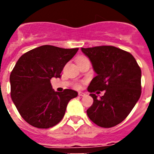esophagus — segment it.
Returning <instances> with one entry per match:
<instances>
[{
	"label": "esophagus",
	"instance_id": "1",
	"mask_svg": "<svg viewBox=\"0 0 154 154\" xmlns=\"http://www.w3.org/2000/svg\"><path fill=\"white\" fill-rule=\"evenodd\" d=\"M79 96H85V94L84 93V92H79Z\"/></svg>",
	"mask_w": 154,
	"mask_h": 154
}]
</instances>
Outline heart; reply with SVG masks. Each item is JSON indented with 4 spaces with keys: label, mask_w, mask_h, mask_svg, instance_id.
I'll list each match as a JSON object with an SVG mask.
<instances>
[{
    "label": "heart",
    "mask_w": 154,
    "mask_h": 154,
    "mask_svg": "<svg viewBox=\"0 0 154 154\" xmlns=\"http://www.w3.org/2000/svg\"><path fill=\"white\" fill-rule=\"evenodd\" d=\"M84 59H86L85 58H84V57H80L79 58H78V60H77V62H79V61H81V60H84ZM77 86H79V85H77Z\"/></svg>",
    "instance_id": "obj_1"
}]
</instances>
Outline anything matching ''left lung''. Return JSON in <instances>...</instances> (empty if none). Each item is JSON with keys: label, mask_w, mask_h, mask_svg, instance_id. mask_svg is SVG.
<instances>
[{"label": "left lung", "mask_w": 154, "mask_h": 154, "mask_svg": "<svg viewBox=\"0 0 154 154\" xmlns=\"http://www.w3.org/2000/svg\"><path fill=\"white\" fill-rule=\"evenodd\" d=\"M81 50L97 74L88 87L93 103L87 109V115L101 127L116 126L127 117L140 97V68L130 52L114 46ZM98 90L105 92L100 98L92 93Z\"/></svg>", "instance_id": "1"}]
</instances>
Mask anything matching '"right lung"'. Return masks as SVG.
Listing matches in <instances>:
<instances>
[{
	"mask_svg": "<svg viewBox=\"0 0 154 154\" xmlns=\"http://www.w3.org/2000/svg\"><path fill=\"white\" fill-rule=\"evenodd\" d=\"M79 48L42 45L20 57L10 75L11 96L21 117L31 126L48 129L58 124L71 99L78 96L72 89L55 92L51 78H60L65 64Z\"/></svg>",
	"mask_w": 154,
	"mask_h": 154,
	"instance_id": "obj_1",
	"label": "right lung"
}]
</instances>
